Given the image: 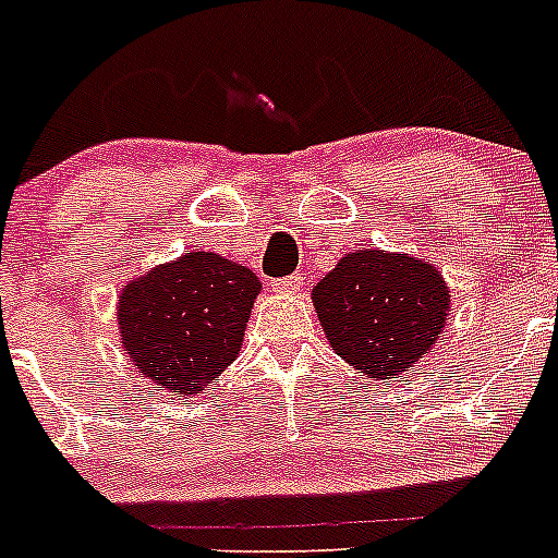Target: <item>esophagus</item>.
<instances>
[{"mask_svg": "<svg viewBox=\"0 0 558 558\" xmlns=\"http://www.w3.org/2000/svg\"><path fill=\"white\" fill-rule=\"evenodd\" d=\"M300 289H302L300 275H289V278H280L272 283V291H278V294H296Z\"/></svg>", "mask_w": 558, "mask_h": 558, "instance_id": "obj_1", "label": "esophagus"}]
</instances>
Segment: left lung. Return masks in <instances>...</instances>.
<instances>
[{
	"instance_id": "left-lung-1",
	"label": "left lung",
	"mask_w": 558,
	"mask_h": 558,
	"mask_svg": "<svg viewBox=\"0 0 558 558\" xmlns=\"http://www.w3.org/2000/svg\"><path fill=\"white\" fill-rule=\"evenodd\" d=\"M311 296L331 351L386 384L435 348L451 315V289L435 264L378 247L345 253Z\"/></svg>"
}]
</instances>
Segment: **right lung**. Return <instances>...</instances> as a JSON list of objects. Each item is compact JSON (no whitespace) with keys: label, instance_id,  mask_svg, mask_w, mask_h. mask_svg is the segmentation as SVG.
Here are the masks:
<instances>
[{"label":"right lung","instance_id":"obj_1","mask_svg":"<svg viewBox=\"0 0 558 558\" xmlns=\"http://www.w3.org/2000/svg\"><path fill=\"white\" fill-rule=\"evenodd\" d=\"M262 283L243 264L191 251L129 280L118 296L126 356L161 391L196 397L238 359Z\"/></svg>","mask_w":558,"mask_h":558}]
</instances>
